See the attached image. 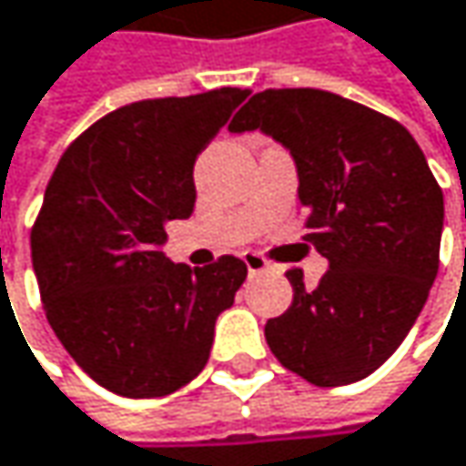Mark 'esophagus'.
Masks as SVG:
<instances>
[{
  "label": "esophagus",
  "instance_id": "1",
  "mask_svg": "<svg viewBox=\"0 0 466 466\" xmlns=\"http://www.w3.org/2000/svg\"><path fill=\"white\" fill-rule=\"evenodd\" d=\"M242 261H245V267H248V275H261V272H267V269H269L267 258H264V256H258V253H245V256H242Z\"/></svg>",
  "mask_w": 466,
  "mask_h": 466
}]
</instances>
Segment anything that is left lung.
<instances>
[{"mask_svg": "<svg viewBox=\"0 0 466 466\" xmlns=\"http://www.w3.org/2000/svg\"><path fill=\"white\" fill-rule=\"evenodd\" d=\"M296 159L304 237L328 258L315 290L290 269L293 304L264 328L288 370L315 387L373 373L416 322L441 264L443 191L398 119L315 87L256 93L229 122Z\"/></svg>", "mask_w": 466, "mask_h": 466, "instance_id": "8db88e82", "label": "left lung"}]
</instances>
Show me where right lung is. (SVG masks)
Returning <instances> with one entry per match:
<instances>
[{"label":"right lung","mask_w":466,"mask_h":466,"mask_svg":"<svg viewBox=\"0 0 466 466\" xmlns=\"http://www.w3.org/2000/svg\"><path fill=\"white\" fill-rule=\"evenodd\" d=\"M250 90L116 108L66 148L31 229L50 328L76 365L122 398H162L205 368L216 318L245 261L165 258V224L194 210V162Z\"/></svg>","instance_id":"add662e5"}]
</instances>
